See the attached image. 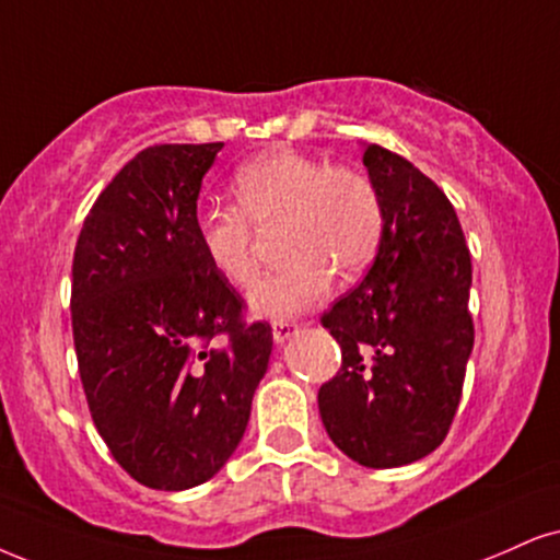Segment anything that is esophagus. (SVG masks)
Returning a JSON list of instances; mask_svg holds the SVG:
<instances>
[{
    "instance_id": "34e87169",
    "label": "esophagus",
    "mask_w": 560,
    "mask_h": 560,
    "mask_svg": "<svg viewBox=\"0 0 560 560\" xmlns=\"http://www.w3.org/2000/svg\"><path fill=\"white\" fill-rule=\"evenodd\" d=\"M295 332H299V324H293V322H275L272 324V340L278 345L291 340V337H295Z\"/></svg>"
}]
</instances>
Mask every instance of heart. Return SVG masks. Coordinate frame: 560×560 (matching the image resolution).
Instances as JSON below:
<instances>
[{
  "label": "heart",
  "mask_w": 560,
  "mask_h": 560,
  "mask_svg": "<svg viewBox=\"0 0 560 560\" xmlns=\"http://www.w3.org/2000/svg\"><path fill=\"white\" fill-rule=\"evenodd\" d=\"M233 207L197 218V244L210 267L238 291L259 278V236L282 228L288 259L252 293V312L291 319L332 285L358 278L382 244L384 207L369 176L293 150H269L231 178Z\"/></svg>",
  "instance_id": "b5f03b06"
}]
</instances>
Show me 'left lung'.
<instances>
[{
    "label": "left lung",
    "mask_w": 560,
    "mask_h": 560,
    "mask_svg": "<svg viewBox=\"0 0 560 560\" xmlns=\"http://www.w3.org/2000/svg\"><path fill=\"white\" fill-rule=\"evenodd\" d=\"M363 165L384 207L382 244L363 282L322 316L342 350L319 412L329 439L363 467L423 459L457 412L475 329L470 248L444 191L378 144Z\"/></svg>",
    "instance_id": "1"
}]
</instances>
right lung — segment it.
<instances>
[{"label": "right lung", "mask_w": 560, "mask_h": 560, "mask_svg": "<svg viewBox=\"0 0 560 560\" xmlns=\"http://www.w3.org/2000/svg\"><path fill=\"white\" fill-rule=\"evenodd\" d=\"M223 142L155 144L82 223L72 335L90 416L114 459L155 491L202 486L236 452L272 327L241 319L197 244V197Z\"/></svg>", "instance_id": "1"}]
</instances>
